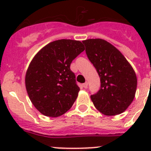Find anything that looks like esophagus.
Returning <instances> with one entry per match:
<instances>
[{
  "instance_id": "34e87169",
  "label": "esophagus",
  "mask_w": 151,
  "mask_h": 151,
  "mask_svg": "<svg viewBox=\"0 0 151 151\" xmlns=\"http://www.w3.org/2000/svg\"><path fill=\"white\" fill-rule=\"evenodd\" d=\"M83 88H88V83H85L83 85Z\"/></svg>"
}]
</instances>
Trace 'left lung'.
<instances>
[{"label": "left lung", "mask_w": 151, "mask_h": 151, "mask_svg": "<svg viewBox=\"0 0 151 151\" xmlns=\"http://www.w3.org/2000/svg\"><path fill=\"white\" fill-rule=\"evenodd\" d=\"M83 43L101 81L99 91L91 96L94 106L105 115L122 113L136 93L137 79L134 70L122 53L104 39H87Z\"/></svg>", "instance_id": "8db88e82"}]
</instances>
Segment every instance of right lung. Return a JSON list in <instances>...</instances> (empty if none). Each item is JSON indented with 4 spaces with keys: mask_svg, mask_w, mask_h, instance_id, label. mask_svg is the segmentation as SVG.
<instances>
[{
    "mask_svg": "<svg viewBox=\"0 0 151 151\" xmlns=\"http://www.w3.org/2000/svg\"><path fill=\"white\" fill-rule=\"evenodd\" d=\"M84 50L80 41L60 39L33 57L25 74V87L32 104L44 115L59 117L72 106L80 88L70 65Z\"/></svg>",
    "mask_w": 151,
    "mask_h": 151,
    "instance_id": "obj_1",
    "label": "right lung"
}]
</instances>
